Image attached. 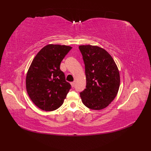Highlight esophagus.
<instances>
[{
  "label": "esophagus",
  "instance_id": "34e87169",
  "mask_svg": "<svg viewBox=\"0 0 151 151\" xmlns=\"http://www.w3.org/2000/svg\"><path fill=\"white\" fill-rule=\"evenodd\" d=\"M75 82H72L71 83H70V84H71V86H72L73 88L75 87Z\"/></svg>",
  "mask_w": 151,
  "mask_h": 151
}]
</instances>
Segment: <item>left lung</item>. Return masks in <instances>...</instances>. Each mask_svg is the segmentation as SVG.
Returning a JSON list of instances; mask_svg holds the SVG:
<instances>
[{"instance_id": "8db88e82", "label": "left lung", "mask_w": 151, "mask_h": 151, "mask_svg": "<svg viewBox=\"0 0 151 151\" xmlns=\"http://www.w3.org/2000/svg\"><path fill=\"white\" fill-rule=\"evenodd\" d=\"M85 64L86 86L80 93L86 106L92 110L105 108L119 91L120 76L114 59L106 50L97 46H79Z\"/></svg>"}]
</instances>
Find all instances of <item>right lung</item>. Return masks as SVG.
Listing matches in <instances>:
<instances>
[{"instance_id":"right-lung-1","label":"right lung","mask_w":151,"mask_h":151,"mask_svg":"<svg viewBox=\"0 0 151 151\" xmlns=\"http://www.w3.org/2000/svg\"><path fill=\"white\" fill-rule=\"evenodd\" d=\"M71 49L66 45H48L31 63L26 78L27 91L32 101L41 110L53 111L60 108L71 88L60 68Z\"/></svg>"}]
</instances>
